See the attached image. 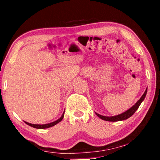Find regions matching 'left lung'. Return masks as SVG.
Listing matches in <instances>:
<instances>
[{"label":"left lung","mask_w":160,"mask_h":160,"mask_svg":"<svg viewBox=\"0 0 160 160\" xmlns=\"http://www.w3.org/2000/svg\"><path fill=\"white\" fill-rule=\"evenodd\" d=\"M146 93H147V88H146L145 92L143 93V95L141 96V98L138 100L137 102L134 105V106H132L130 108H129L128 111H124V113H120L119 115L113 116V117H106V116H102V115L98 114V113H95L96 115H97L98 117H100L101 119L105 120V121H108V122H118V121H122V120H125L127 119H128V118H130V117H132V116L134 114V113L137 111V109L138 108L140 105L141 104V102L143 101L144 99H145Z\"/></svg>","instance_id":"8db88e82"}]
</instances>
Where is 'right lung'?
Here are the masks:
<instances>
[{"label": "right lung", "mask_w": 160, "mask_h": 160, "mask_svg": "<svg viewBox=\"0 0 160 160\" xmlns=\"http://www.w3.org/2000/svg\"><path fill=\"white\" fill-rule=\"evenodd\" d=\"M64 114H65V111L63 112V113L61 116V117L60 119H58V120H56V121H54L53 122H51V123H49V124H31V123H28L27 122H25L26 124H28V125L30 126V127H32V128H36V129H46V128H51V127H53L57 124L59 122H60L62 121V119H63V117H64Z\"/></svg>", "instance_id": "add662e5"}]
</instances>
